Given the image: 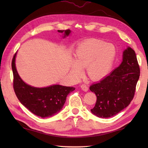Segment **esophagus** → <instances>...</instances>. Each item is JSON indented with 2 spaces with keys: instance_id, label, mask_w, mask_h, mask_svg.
Segmentation results:
<instances>
[{
  "instance_id": "obj_1",
  "label": "esophagus",
  "mask_w": 148,
  "mask_h": 148,
  "mask_svg": "<svg viewBox=\"0 0 148 148\" xmlns=\"http://www.w3.org/2000/svg\"><path fill=\"white\" fill-rule=\"evenodd\" d=\"M81 88L84 91H88V89H89V87H87V86H86V85H85V84H82L81 85Z\"/></svg>"
}]
</instances>
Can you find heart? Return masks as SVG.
Masks as SVG:
<instances>
[{"instance_id": "heart-1", "label": "heart", "mask_w": 148, "mask_h": 148, "mask_svg": "<svg viewBox=\"0 0 148 148\" xmlns=\"http://www.w3.org/2000/svg\"><path fill=\"white\" fill-rule=\"evenodd\" d=\"M116 56L114 45L102 40H87L77 46L75 61H72L71 72L75 79L84 74L82 68H86L90 78L100 79L106 76L111 70Z\"/></svg>"}]
</instances>
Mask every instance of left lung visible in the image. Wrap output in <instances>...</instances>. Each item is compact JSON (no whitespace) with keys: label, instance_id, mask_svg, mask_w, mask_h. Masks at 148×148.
Returning a JSON list of instances; mask_svg holds the SVG:
<instances>
[{"label":"left lung","instance_id":"left-lung-1","mask_svg":"<svg viewBox=\"0 0 148 148\" xmlns=\"http://www.w3.org/2000/svg\"><path fill=\"white\" fill-rule=\"evenodd\" d=\"M140 74L135 51L128 47L123 51L121 64L89 89L97 96L91 112L102 118L114 116L131 103Z\"/></svg>","mask_w":148,"mask_h":148}]
</instances>
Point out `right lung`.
Masks as SVG:
<instances>
[{"label": "right lung", "instance_id": "obj_1", "mask_svg": "<svg viewBox=\"0 0 148 148\" xmlns=\"http://www.w3.org/2000/svg\"><path fill=\"white\" fill-rule=\"evenodd\" d=\"M59 32H64V37L69 36L71 30H59ZM16 53L12 61L13 71V87L14 92L20 102L30 112L42 118L51 117L60 112L66 101L67 95L75 89L73 87H66L53 85L43 88L32 87L19 77L15 64Z\"/></svg>", "mask_w": 148, "mask_h": 148}]
</instances>
